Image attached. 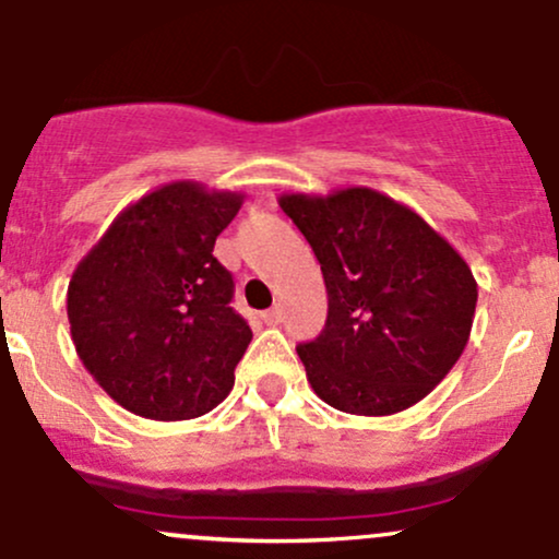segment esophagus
Instances as JSON below:
<instances>
[{
	"label": "esophagus",
	"instance_id": "obj_1",
	"mask_svg": "<svg viewBox=\"0 0 559 559\" xmlns=\"http://www.w3.org/2000/svg\"><path fill=\"white\" fill-rule=\"evenodd\" d=\"M262 320H265L267 325H278L281 320H284V310H281V307H271V310L262 312Z\"/></svg>",
	"mask_w": 559,
	"mask_h": 559
}]
</instances>
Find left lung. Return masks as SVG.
I'll return each mask as SVG.
<instances>
[{"label":"left lung","instance_id":"8db88e82","mask_svg":"<svg viewBox=\"0 0 559 559\" xmlns=\"http://www.w3.org/2000/svg\"><path fill=\"white\" fill-rule=\"evenodd\" d=\"M278 204L329 292L325 329L297 346L320 400L394 415L431 394L471 336L478 286L467 262L418 213L365 186Z\"/></svg>","mask_w":559,"mask_h":559}]
</instances>
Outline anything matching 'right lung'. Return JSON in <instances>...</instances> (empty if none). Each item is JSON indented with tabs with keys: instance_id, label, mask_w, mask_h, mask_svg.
<instances>
[{
	"instance_id": "right-lung-1",
	"label": "right lung",
	"mask_w": 559,
	"mask_h": 559,
	"mask_svg": "<svg viewBox=\"0 0 559 559\" xmlns=\"http://www.w3.org/2000/svg\"><path fill=\"white\" fill-rule=\"evenodd\" d=\"M243 197L176 181L112 221L68 286V320L88 373L128 413L189 420L234 389L252 329L230 307L213 254Z\"/></svg>"
}]
</instances>
